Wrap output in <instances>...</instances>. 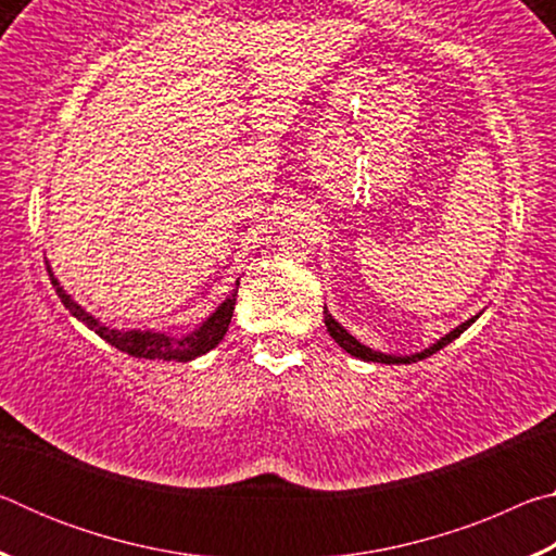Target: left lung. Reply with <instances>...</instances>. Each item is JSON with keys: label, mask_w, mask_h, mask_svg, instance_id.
I'll use <instances>...</instances> for the list:
<instances>
[{"label": "left lung", "mask_w": 556, "mask_h": 556, "mask_svg": "<svg viewBox=\"0 0 556 556\" xmlns=\"http://www.w3.org/2000/svg\"><path fill=\"white\" fill-rule=\"evenodd\" d=\"M478 316H473V318H468L466 324H460V326H456L454 331L451 333H446L444 338H439V341L434 343V345H429V348H425V351L421 353H414V355H388V353H380V351H372V348H368V345H363L361 341H357V338H353L351 333L345 331V328L336 321V318L326 312L324 308V321H326V328H328V333H331V338L333 341L343 348L345 353H351V355H355V357H361V361H368V363H388V365H400V363H417V361H425V357H429V355H434L437 351H441V348L444 345H448L451 341H456V338L466 331V328L476 321Z\"/></svg>", "instance_id": "1"}]
</instances>
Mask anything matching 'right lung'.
Returning <instances> with one entry per match:
<instances>
[{
	"instance_id": "right-lung-1",
	"label": "right lung",
	"mask_w": 556,
	"mask_h": 556,
	"mask_svg": "<svg viewBox=\"0 0 556 556\" xmlns=\"http://www.w3.org/2000/svg\"><path fill=\"white\" fill-rule=\"evenodd\" d=\"M49 277L51 285L55 289V294L63 301V306L78 318V321L86 324L90 331H96L102 341H108L110 345H115L117 351L135 355V357H147V361H176V363H188L193 357H199L203 353L213 351L215 345L223 341V336L228 333L230 318L235 312V296H238V287L240 281L235 285L230 291V296L223 301V304L215 308V312L205 318V321L195 328L193 333H188L184 338H172L166 333H156V331H117V328H110L105 324H100L96 316L88 314L86 308L65 294V289L61 287V281L53 277V271L49 267Z\"/></svg>"
}]
</instances>
